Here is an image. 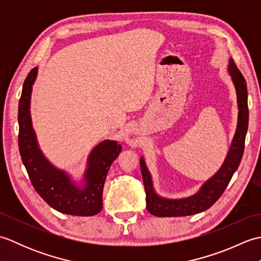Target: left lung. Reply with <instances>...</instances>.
<instances>
[{"instance_id": "left-lung-1", "label": "left lung", "mask_w": 261, "mask_h": 261, "mask_svg": "<svg viewBox=\"0 0 261 261\" xmlns=\"http://www.w3.org/2000/svg\"><path fill=\"white\" fill-rule=\"evenodd\" d=\"M228 71L236 88L239 112H238L237 129L233 139L231 141V146L222 166L199 187L198 192L194 195L184 198H166L158 195L154 191L151 174L147 167L145 158L141 157L140 168L147 195V210L152 215L159 216V218H171V216L193 215L206 211L222 195L232 176L239 167L243 150H245V140L248 130V91L245 77L237 68L232 58L229 59Z\"/></svg>"}]
</instances>
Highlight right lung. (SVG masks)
Segmentation results:
<instances>
[{"label":"right lung","mask_w":261,"mask_h":261,"mask_svg":"<svg viewBox=\"0 0 261 261\" xmlns=\"http://www.w3.org/2000/svg\"><path fill=\"white\" fill-rule=\"evenodd\" d=\"M37 75L38 67L28 74L19 101V150L22 163L35 190L49 206L64 214L95 215L102 210L104 182L122 146L118 141L104 140L94 147L80 182L71 178L67 171L54 166L39 147L32 126L30 102Z\"/></svg>","instance_id":"obj_1"}]
</instances>
